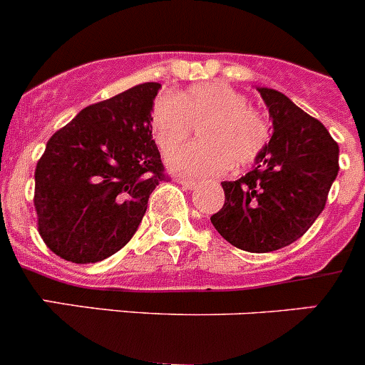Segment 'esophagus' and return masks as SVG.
<instances>
[{
  "label": "esophagus",
  "instance_id": "1",
  "mask_svg": "<svg viewBox=\"0 0 365 365\" xmlns=\"http://www.w3.org/2000/svg\"><path fill=\"white\" fill-rule=\"evenodd\" d=\"M176 182L180 183V185L183 187V189H187V190H192V189H196V187H198V182H194V180H176Z\"/></svg>",
  "mask_w": 365,
  "mask_h": 365
}]
</instances>
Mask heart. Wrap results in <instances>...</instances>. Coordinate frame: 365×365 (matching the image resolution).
Wrapping results in <instances>:
<instances>
[{
	"mask_svg": "<svg viewBox=\"0 0 365 365\" xmlns=\"http://www.w3.org/2000/svg\"><path fill=\"white\" fill-rule=\"evenodd\" d=\"M198 126L200 144L178 149L167 158L173 173L190 178H212L230 165L254 162L270 138V128L248 98L225 83L194 84L189 90L163 95L153 106L151 129L163 153H171Z\"/></svg>",
	"mask_w": 365,
	"mask_h": 365,
	"instance_id": "obj_1",
	"label": "heart"
}]
</instances>
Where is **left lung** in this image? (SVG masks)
Masks as SVG:
<instances>
[{"label":"left lung","instance_id":"obj_1","mask_svg":"<svg viewBox=\"0 0 365 365\" xmlns=\"http://www.w3.org/2000/svg\"><path fill=\"white\" fill-rule=\"evenodd\" d=\"M257 91L270 113L272 138L252 171L221 182L223 209L210 221L230 245L264 254L297 241L324 210L339 175V144L284 93Z\"/></svg>","mask_w":365,"mask_h":365}]
</instances>
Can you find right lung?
Returning a JSON list of instances; mask_svg holds the SVG:
<instances>
[{
  "label": "right lung",
  "mask_w": 365,
  "mask_h": 365,
  "mask_svg": "<svg viewBox=\"0 0 365 365\" xmlns=\"http://www.w3.org/2000/svg\"><path fill=\"white\" fill-rule=\"evenodd\" d=\"M160 88L144 83L88 106L46 144L34 207L41 237L63 259L98 263L138 229L165 178L151 129Z\"/></svg>",
  "instance_id": "add662e5"
}]
</instances>
